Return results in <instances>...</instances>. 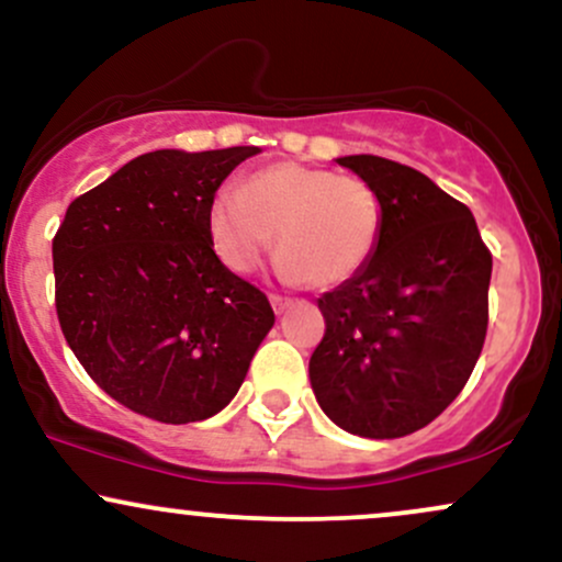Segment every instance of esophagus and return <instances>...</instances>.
<instances>
[{"label": "esophagus", "instance_id": "obj_1", "mask_svg": "<svg viewBox=\"0 0 562 562\" xmlns=\"http://www.w3.org/2000/svg\"><path fill=\"white\" fill-rule=\"evenodd\" d=\"M269 303H272L274 314H285L290 306H293V301L290 299H282V295H269Z\"/></svg>", "mask_w": 562, "mask_h": 562}]
</instances>
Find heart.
<instances>
[{"label": "heart", "mask_w": 562, "mask_h": 562, "mask_svg": "<svg viewBox=\"0 0 562 562\" xmlns=\"http://www.w3.org/2000/svg\"><path fill=\"white\" fill-rule=\"evenodd\" d=\"M209 232L232 272H254L277 240L282 280L338 288L362 274L375 256L383 205L357 177L277 164L243 187H224L211 203Z\"/></svg>", "instance_id": "1"}]
</instances>
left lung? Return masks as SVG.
Segmentation results:
<instances>
[{"mask_svg":"<svg viewBox=\"0 0 562 562\" xmlns=\"http://www.w3.org/2000/svg\"><path fill=\"white\" fill-rule=\"evenodd\" d=\"M378 192L383 232L359 277L325 293V338L308 380L330 420L402 438L465 389L488 325L492 254L468 205L420 171L378 156L335 158Z\"/></svg>","mask_w":562,"mask_h":562,"instance_id":"1","label":"left lung"}]
</instances>
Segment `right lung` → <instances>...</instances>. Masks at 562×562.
Masks as SVG:
<instances>
[{
	"mask_svg": "<svg viewBox=\"0 0 562 562\" xmlns=\"http://www.w3.org/2000/svg\"><path fill=\"white\" fill-rule=\"evenodd\" d=\"M259 147L156 150L68 205L53 240L70 351L108 396L158 423L209 420L274 325L267 295L214 254L209 211Z\"/></svg>",
	"mask_w": 562,
	"mask_h": 562,
	"instance_id": "obj_1",
	"label": "right lung"
}]
</instances>
